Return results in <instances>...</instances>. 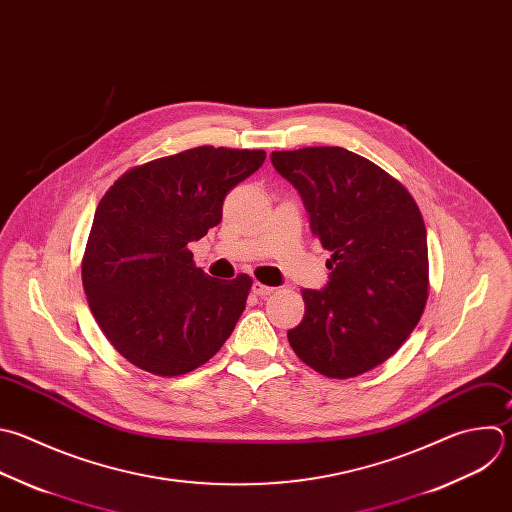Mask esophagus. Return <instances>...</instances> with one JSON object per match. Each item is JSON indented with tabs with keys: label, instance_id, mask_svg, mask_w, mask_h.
<instances>
[{
	"label": "esophagus",
	"instance_id": "1",
	"mask_svg": "<svg viewBox=\"0 0 512 512\" xmlns=\"http://www.w3.org/2000/svg\"><path fill=\"white\" fill-rule=\"evenodd\" d=\"M273 291H275V287L263 285V283H259V281H255V283H253V293H255V295H259V297H267V295H271Z\"/></svg>",
	"mask_w": 512,
	"mask_h": 512
}]
</instances>
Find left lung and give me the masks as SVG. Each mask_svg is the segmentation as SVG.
Here are the masks:
<instances>
[{
	"mask_svg": "<svg viewBox=\"0 0 512 512\" xmlns=\"http://www.w3.org/2000/svg\"><path fill=\"white\" fill-rule=\"evenodd\" d=\"M271 162L303 199L327 259L323 289H303L305 315L287 331L301 362L348 380L392 358L428 299L422 213L402 183L342 146L275 150Z\"/></svg>",
	"mask_w": 512,
	"mask_h": 512,
	"instance_id": "obj_1",
	"label": "left lung"
}]
</instances>
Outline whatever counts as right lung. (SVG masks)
I'll return each instance as SVG.
<instances>
[{"label":"right lung","mask_w":512,"mask_h":512,"mask_svg":"<svg viewBox=\"0 0 512 512\" xmlns=\"http://www.w3.org/2000/svg\"><path fill=\"white\" fill-rule=\"evenodd\" d=\"M265 150L197 146L134 166L98 203L82 283L114 350L160 378L207 364L233 333L253 279L209 277L189 245L217 227Z\"/></svg>","instance_id":"1"}]
</instances>
